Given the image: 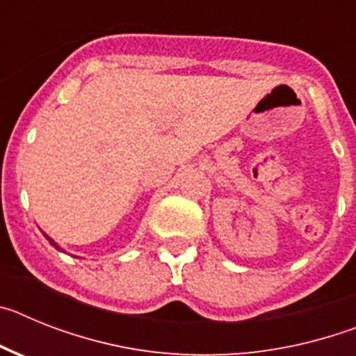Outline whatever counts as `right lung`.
I'll list each match as a JSON object with an SVG mask.
<instances>
[{
  "label": "right lung",
  "mask_w": 356,
  "mask_h": 356,
  "mask_svg": "<svg viewBox=\"0 0 356 356\" xmlns=\"http://www.w3.org/2000/svg\"><path fill=\"white\" fill-rule=\"evenodd\" d=\"M46 238H48V241H49V242H51L53 246H56V244H55V242H53V241H51V238H49V237H46ZM56 248H58V246H56Z\"/></svg>",
  "instance_id": "add662e5"
}]
</instances>
